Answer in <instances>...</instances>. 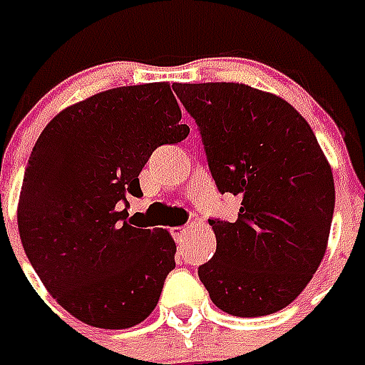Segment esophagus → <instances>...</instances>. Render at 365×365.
Listing matches in <instances>:
<instances>
[{
  "instance_id": "esophagus-1",
  "label": "esophagus",
  "mask_w": 365,
  "mask_h": 365,
  "mask_svg": "<svg viewBox=\"0 0 365 365\" xmlns=\"http://www.w3.org/2000/svg\"><path fill=\"white\" fill-rule=\"evenodd\" d=\"M189 231H191V229H189V227H178V229H174V239H176V240H183L189 235Z\"/></svg>"
}]
</instances>
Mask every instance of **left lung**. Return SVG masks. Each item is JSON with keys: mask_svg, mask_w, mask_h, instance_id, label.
Masks as SVG:
<instances>
[{"mask_svg": "<svg viewBox=\"0 0 365 365\" xmlns=\"http://www.w3.org/2000/svg\"><path fill=\"white\" fill-rule=\"evenodd\" d=\"M199 126L220 193L240 199L235 222L210 220L216 254L199 267L212 303L265 317L317 272L334 217V174L309 123L286 100L242 83H176Z\"/></svg>", "mask_w": 365, "mask_h": 365, "instance_id": "left-lung-1", "label": "left lung"}]
</instances>
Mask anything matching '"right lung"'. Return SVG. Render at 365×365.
<instances>
[{"mask_svg": "<svg viewBox=\"0 0 365 365\" xmlns=\"http://www.w3.org/2000/svg\"><path fill=\"white\" fill-rule=\"evenodd\" d=\"M168 83L119 87L60 111L31 149L19 199L24 252L54 299L104 329L153 312L176 244L140 229L128 199L155 149L189 134Z\"/></svg>", "mask_w": 365, "mask_h": 365, "instance_id": "add662e5", "label": "right lung"}]
</instances>
